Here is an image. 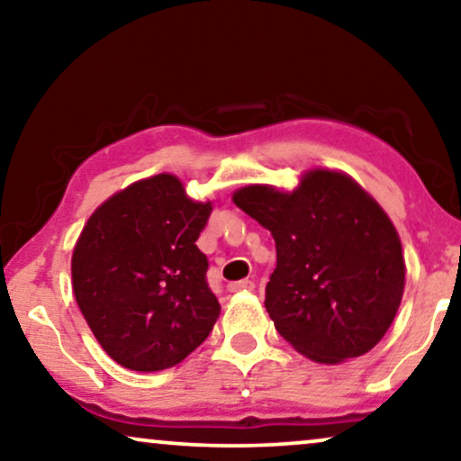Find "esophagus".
Listing matches in <instances>:
<instances>
[{"instance_id": "34e87169", "label": "esophagus", "mask_w": 461, "mask_h": 461, "mask_svg": "<svg viewBox=\"0 0 461 461\" xmlns=\"http://www.w3.org/2000/svg\"><path fill=\"white\" fill-rule=\"evenodd\" d=\"M226 289H229L230 294H235V292H251V289H254V281H249V279L232 281V283H229V285H226Z\"/></svg>"}]
</instances>
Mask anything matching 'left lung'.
<instances>
[{"instance_id": "left-lung-1", "label": "left lung", "mask_w": 461, "mask_h": 461, "mask_svg": "<svg viewBox=\"0 0 461 461\" xmlns=\"http://www.w3.org/2000/svg\"><path fill=\"white\" fill-rule=\"evenodd\" d=\"M232 201L275 237L264 306L276 331L317 363L374 348L405 289L401 239L386 212L350 176L330 169L304 174L294 193L251 185Z\"/></svg>"}]
</instances>
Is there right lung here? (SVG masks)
Wrapping results in <instances>:
<instances>
[{"instance_id": "1", "label": "right lung", "mask_w": 461, "mask_h": 461, "mask_svg": "<svg viewBox=\"0 0 461 461\" xmlns=\"http://www.w3.org/2000/svg\"><path fill=\"white\" fill-rule=\"evenodd\" d=\"M212 203H194L172 174L134 182L92 213L75 245L79 311L113 361L131 371L178 365L220 314L207 258L194 241Z\"/></svg>"}]
</instances>
